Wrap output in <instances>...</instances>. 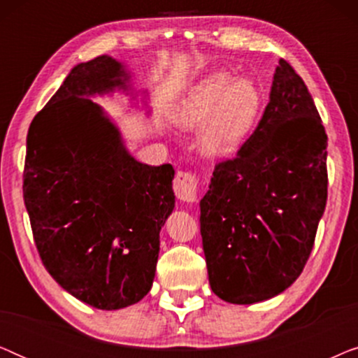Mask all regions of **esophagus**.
Segmentation results:
<instances>
[{
  "instance_id": "1",
  "label": "esophagus",
  "mask_w": 358,
  "mask_h": 358,
  "mask_svg": "<svg viewBox=\"0 0 358 358\" xmlns=\"http://www.w3.org/2000/svg\"><path fill=\"white\" fill-rule=\"evenodd\" d=\"M174 194L180 202H194L197 199L199 192V179L194 173H187V171H178L174 178Z\"/></svg>"
}]
</instances>
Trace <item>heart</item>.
Instances as JSON below:
<instances>
[{
  "label": "heart",
  "mask_w": 358,
  "mask_h": 358,
  "mask_svg": "<svg viewBox=\"0 0 358 358\" xmlns=\"http://www.w3.org/2000/svg\"><path fill=\"white\" fill-rule=\"evenodd\" d=\"M262 107V92L252 80H233L231 73L217 71L184 96L174 120L185 129L203 123L202 150L210 156H224L236 151L252 134Z\"/></svg>",
  "instance_id": "heart-1"
}]
</instances>
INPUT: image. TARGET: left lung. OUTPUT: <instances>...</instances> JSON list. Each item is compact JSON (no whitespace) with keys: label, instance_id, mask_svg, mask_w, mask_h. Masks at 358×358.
I'll list each match as a JSON object with an SVG mask.
<instances>
[{"label":"left lung","instance_id":"1","mask_svg":"<svg viewBox=\"0 0 358 358\" xmlns=\"http://www.w3.org/2000/svg\"><path fill=\"white\" fill-rule=\"evenodd\" d=\"M327 135L305 81L280 58L271 101L238 155L215 166L200 200L213 293L264 301L300 277L327 200Z\"/></svg>","mask_w":358,"mask_h":358}]
</instances>
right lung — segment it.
I'll return each instance as SVG.
<instances>
[{"label":"right lung","mask_w":358,"mask_h":358,"mask_svg":"<svg viewBox=\"0 0 358 358\" xmlns=\"http://www.w3.org/2000/svg\"><path fill=\"white\" fill-rule=\"evenodd\" d=\"M127 81L112 57L80 63L27 131L22 192L38 256L62 288L99 310L150 292L174 208L173 166L138 163L90 99Z\"/></svg>","instance_id":"right-lung-1"}]
</instances>
